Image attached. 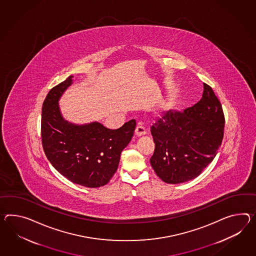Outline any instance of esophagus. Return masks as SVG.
<instances>
[{
	"instance_id": "esophagus-1",
	"label": "esophagus",
	"mask_w": 256,
	"mask_h": 256,
	"mask_svg": "<svg viewBox=\"0 0 256 256\" xmlns=\"http://www.w3.org/2000/svg\"><path fill=\"white\" fill-rule=\"evenodd\" d=\"M135 133H136V135H137L138 137L144 136V135L146 134V130H145L144 126L142 125V123H138V125L137 128H136Z\"/></svg>"
}]
</instances>
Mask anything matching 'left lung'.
<instances>
[{
    "instance_id": "8db88e82",
    "label": "left lung",
    "mask_w": 256,
    "mask_h": 256,
    "mask_svg": "<svg viewBox=\"0 0 256 256\" xmlns=\"http://www.w3.org/2000/svg\"><path fill=\"white\" fill-rule=\"evenodd\" d=\"M224 126L221 104L206 83L194 106L162 111L150 126L156 149L150 162L156 174L168 184L197 178L216 156Z\"/></svg>"
}]
</instances>
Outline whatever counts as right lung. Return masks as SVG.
I'll return each instance as SVG.
<instances>
[{"instance_id": "obj_1", "label": "right lung", "mask_w": 256, "mask_h": 256, "mask_svg": "<svg viewBox=\"0 0 256 256\" xmlns=\"http://www.w3.org/2000/svg\"><path fill=\"white\" fill-rule=\"evenodd\" d=\"M73 76L52 88L42 111L44 152L57 171L76 184L104 186L116 172L120 154L133 137L136 121L109 130L97 121L75 124L64 118L59 100L73 84Z\"/></svg>"}]
</instances>
